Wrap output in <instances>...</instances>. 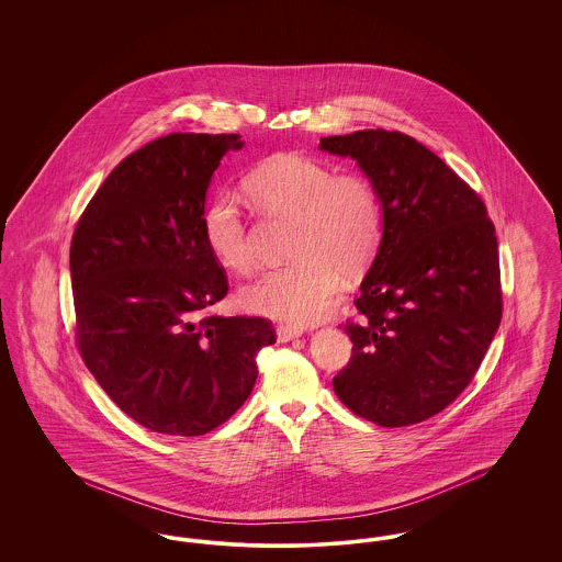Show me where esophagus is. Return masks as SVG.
Returning <instances> with one entry per match:
<instances>
[{
    "mask_svg": "<svg viewBox=\"0 0 562 562\" xmlns=\"http://www.w3.org/2000/svg\"><path fill=\"white\" fill-rule=\"evenodd\" d=\"M276 335H278V341L286 344V341H293L296 337H301V330L294 328V326H289V324H280L276 328Z\"/></svg>",
    "mask_w": 562,
    "mask_h": 562,
    "instance_id": "obj_1",
    "label": "esophagus"
}]
</instances>
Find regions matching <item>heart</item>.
<instances>
[{
	"mask_svg": "<svg viewBox=\"0 0 562 562\" xmlns=\"http://www.w3.org/2000/svg\"><path fill=\"white\" fill-rule=\"evenodd\" d=\"M241 188L269 216L291 218L286 268L271 269L240 293L246 312L289 324H312L333 310L341 273L349 278L373 263L383 238V204L371 177L341 170L303 154L259 161ZM202 234L214 259L246 276L255 250L238 200L216 193L202 213Z\"/></svg>",
	"mask_w": 562,
	"mask_h": 562,
	"instance_id": "obj_1",
	"label": "heart"
}]
</instances>
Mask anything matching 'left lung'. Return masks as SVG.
Instances as JSON below:
<instances>
[{
  "label": "left lung",
  "mask_w": 562,
  "mask_h": 562,
  "mask_svg": "<svg viewBox=\"0 0 562 562\" xmlns=\"http://www.w3.org/2000/svg\"><path fill=\"white\" fill-rule=\"evenodd\" d=\"M371 177L383 238L346 322L353 344L339 401L383 428L426 422L470 385L502 322L495 225L481 195L398 131L322 138Z\"/></svg>",
  "instance_id": "8db88e82"
}]
</instances>
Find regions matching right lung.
<instances>
[{"mask_svg":"<svg viewBox=\"0 0 562 562\" xmlns=\"http://www.w3.org/2000/svg\"><path fill=\"white\" fill-rule=\"evenodd\" d=\"M240 134L172 133L120 161L76 225L69 268L76 344L131 419L202 436L250 396L268 318L209 314L227 273L202 234L206 189Z\"/></svg>","mask_w":562,"mask_h":562,"instance_id":"obj_1","label":"right lung"}]
</instances>
